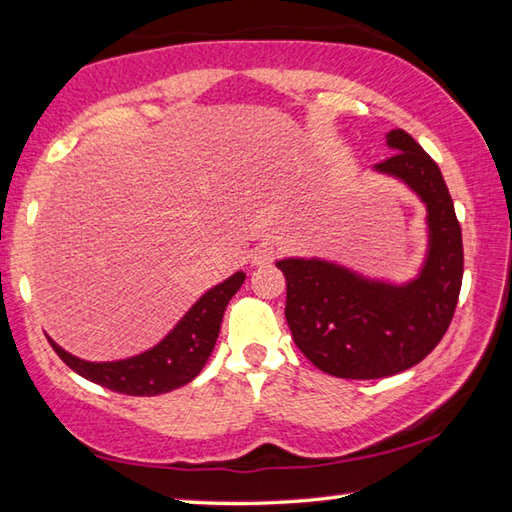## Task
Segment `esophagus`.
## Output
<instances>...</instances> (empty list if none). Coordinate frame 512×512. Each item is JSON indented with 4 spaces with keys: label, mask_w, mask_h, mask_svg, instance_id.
Wrapping results in <instances>:
<instances>
[{
    "label": "esophagus",
    "mask_w": 512,
    "mask_h": 512,
    "mask_svg": "<svg viewBox=\"0 0 512 512\" xmlns=\"http://www.w3.org/2000/svg\"><path fill=\"white\" fill-rule=\"evenodd\" d=\"M275 255H277L275 246H271V244H259V246L253 250V255H250V262H253V266H264V264H271L273 259H275Z\"/></svg>",
    "instance_id": "34e87169"
}]
</instances>
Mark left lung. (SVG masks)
Masks as SVG:
<instances>
[{
	"label": "left lung",
	"mask_w": 512,
	"mask_h": 512,
	"mask_svg": "<svg viewBox=\"0 0 512 512\" xmlns=\"http://www.w3.org/2000/svg\"><path fill=\"white\" fill-rule=\"evenodd\" d=\"M395 151L375 169L400 178L427 205L429 253L413 282H372L320 259H282L287 316L300 352L327 375L379 379L409 370L443 339L463 282V237L443 173L431 155L397 128Z\"/></svg>",
	"instance_id": "8db88e82"
}]
</instances>
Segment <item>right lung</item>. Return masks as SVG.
I'll return each instance as SVG.
<instances>
[{
	"mask_svg": "<svg viewBox=\"0 0 512 512\" xmlns=\"http://www.w3.org/2000/svg\"><path fill=\"white\" fill-rule=\"evenodd\" d=\"M244 280V273H235L219 287L207 291L155 348L131 359L90 363L72 357L51 339L49 343L69 368L108 391L135 397L169 393L173 388L189 384L203 370L219 339L223 311Z\"/></svg>",
	"mask_w": 512,
	"mask_h": 512,
	"instance_id": "right-lung-1",
	"label": "right lung"
}]
</instances>
